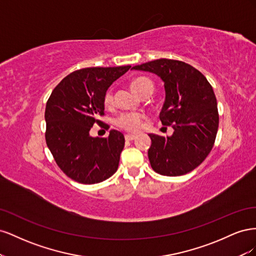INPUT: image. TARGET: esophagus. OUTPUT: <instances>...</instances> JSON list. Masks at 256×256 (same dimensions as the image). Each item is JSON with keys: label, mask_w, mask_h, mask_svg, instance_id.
<instances>
[{"label": "esophagus", "mask_w": 256, "mask_h": 256, "mask_svg": "<svg viewBox=\"0 0 256 256\" xmlns=\"http://www.w3.org/2000/svg\"><path fill=\"white\" fill-rule=\"evenodd\" d=\"M136 138V136H134V134H126L125 136L126 141H132V140H134Z\"/></svg>", "instance_id": "1"}]
</instances>
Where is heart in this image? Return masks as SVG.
Listing matches in <instances>:
<instances>
[{"instance_id": "obj_1", "label": "heart", "mask_w": 256, "mask_h": 256, "mask_svg": "<svg viewBox=\"0 0 256 256\" xmlns=\"http://www.w3.org/2000/svg\"><path fill=\"white\" fill-rule=\"evenodd\" d=\"M130 88L136 95H140L142 90L146 88H152L154 84L150 79L145 78V76H138V78L134 79L130 82ZM104 102L106 106H112L114 104V97L111 90H108L104 97ZM144 118V115L140 113H131L126 112L122 113L118 118L115 120V125L120 129H124L129 132H136L141 129L142 126V120Z\"/></svg>"}]
</instances>
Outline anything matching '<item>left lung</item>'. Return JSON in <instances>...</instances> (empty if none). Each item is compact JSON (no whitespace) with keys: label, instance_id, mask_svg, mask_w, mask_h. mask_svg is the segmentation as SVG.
I'll return each instance as SVG.
<instances>
[{"label":"left lung","instance_id":"left-lung-1","mask_svg":"<svg viewBox=\"0 0 256 256\" xmlns=\"http://www.w3.org/2000/svg\"><path fill=\"white\" fill-rule=\"evenodd\" d=\"M152 72L164 82L166 102L160 112L171 136L150 134L148 159L154 172L180 176L198 166L212 150L219 126L216 99L202 72L182 60L160 58L132 67Z\"/></svg>","mask_w":256,"mask_h":256}]
</instances>
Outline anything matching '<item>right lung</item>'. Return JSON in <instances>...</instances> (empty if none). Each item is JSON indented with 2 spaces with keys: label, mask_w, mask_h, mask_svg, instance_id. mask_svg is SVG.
<instances>
[{
  "label": "right lung",
  "mask_w": 256,
  "mask_h": 256,
  "mask_svg": "<svg viewBox=\"0 0 256 256\" xmlns=\"http://www.w3.org/2000/svg\"><path fill=\"white\" fill-rule=\"evenodd\" d=\"M130 67L83 68L65 76L51 92L44 112L46 142L56 164L74 182L98 184L118 171L124 134L110 130L108 138H92L90 130L104 124L98 116L104 115L106 92Z\"/></svg>",
  "instance_id": "add662e5"
}]
</instances>
